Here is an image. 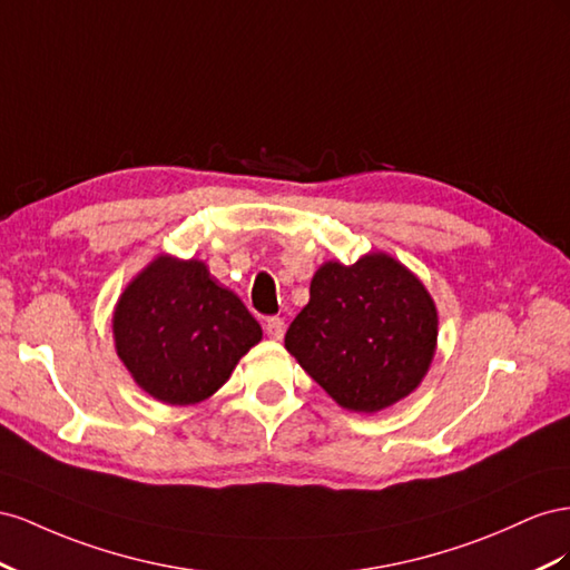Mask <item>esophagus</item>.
I'll return each mask as SVG.
<instances>
[{
  "mask_svg": "<svg viewBox=\"0 0 570 570\" xmlns=\"http://www.w3.org/2000/svg\"><path fill=\"white\" fill-rule=\"evenodd\" d=\"M265 332H267L269 338L282 341V338H284V332H286V324H284L282 317H269V320L265 322Z\"/></svg>",
  "mask_w": 570,
  "mask_h": 570,
  "instance_id": "esophagus-1",
  "label": "esophagus"
}]
</instances>
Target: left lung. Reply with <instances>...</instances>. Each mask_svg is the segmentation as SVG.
<instances>
[{
	"instance_id": "1",
	"label": "left lung",
	"mask_w": 570,
	"mask_h": 570,
	"mask_svg": "<svg viewBox=\"0 0 570 570\" xmlns=\"http://www.w3.org/2000/svg\"><path fill=\"white\" fill-rule=\"evenodd\" d=\"M436 305L389 253L320 265L284 346L341 409L377 413L413 394L436 351Z\"/></svg>"
}]
</instances>
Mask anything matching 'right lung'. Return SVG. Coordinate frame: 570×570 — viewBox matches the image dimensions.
I'll return each mask as SVG.
<instances>
[{
    "label": "right lung",
    "mask_w": 570,
    "mask_h": 570,
    "mask_svg": "<svg viewBox=\"0 0 570 570\" xmlns=\"http://www.w3.org/2000/svg\"><path fill=\"white\" fill-rule=\"evenodd\" d=\"M114 348L155 401L213 396L263 338V327L203 259L161 253L126 284L111 315Z\"/></svg>",
    "instance_id": "right-lung-1"
}]
</instances>
